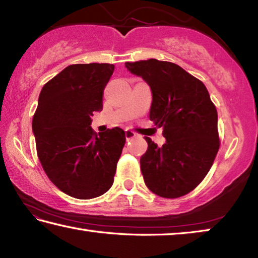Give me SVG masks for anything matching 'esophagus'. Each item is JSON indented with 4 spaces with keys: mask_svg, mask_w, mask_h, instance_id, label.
<instances>
[{
    "mask_svg": "<svg viewBox=\"0 0 258 258\" xmlns=\"http://www.w3.org/2000/svg\"><path fill=\"white\" fill-rule=\"evenodd\" d=\"M135 137H138V134L135 133V132H133V131L125 130V138H126V140H131V139H133Z\"/></svg>",
    "mask_w": 258,
    "mask_h": 258,
    "instance_id": "obj_1",
    "label": "esophagus"
}]
</instances>
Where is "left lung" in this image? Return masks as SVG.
<instances>
[{
  "instance_id": "left-lung-1",
  "label": "left lung",
  "mask_w": 258,
  "mask_h": 258,
  "mask_svg": "<svg viewBox=\"0 0 258 258\" xmlns=\"http://www.w3.org/2000/svg\"><path fill=\"white\" fill-rule=\"evenodd\" d=\"M125 66L150 86V120L166 139L159 148L145 138L143 180L157 196L182 197L207 175L220 148L216 108L204 83L175 63L149 59Z\"/></svg>"
}]
</instances>
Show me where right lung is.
<instances>
[{"mask_svg":"<svg viewBox=\"0 0 258 258\" xmlns=\"http://www.w3.org/2000/svg\"><path fill=\"white\" fill-rule=\"evenodd\" d=\"M115 66L71 64L43 86L33 118L37 156L51 182L77 199H92L110 189L126 138L119 127L97 134L93 112Z\"/></svg>","mask_w":258,"mask_h":258,"instance_id":"obj_1","label":"right lung"}]
</instances>
